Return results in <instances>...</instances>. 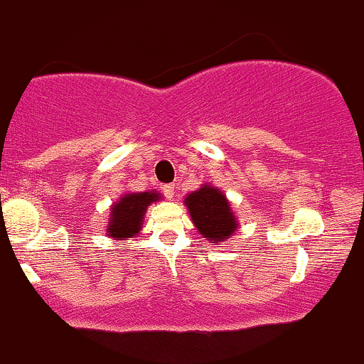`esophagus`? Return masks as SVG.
Segmentation results:
<instances>
[{
    "mask_svg": "<svg viewBox=\"0 0 364 364\" xmlns=\"http://www.w3.org/2000/svg\"><path fill=\"white\" fill-rule=\"evenodd\" d=\"M164 194L168 199H175V196H177V191H175L173 183H166V186H164Z\"/></svg>",
    "mask_w": 364,
    "mask_h": 364,
    "instance_id": "esophagus-1",
    "label": "esophagus"
}]
</instances>
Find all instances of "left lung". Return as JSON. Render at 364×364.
<instances>
[{"mask_svg": "<svg viewBox=\"0 0 364 364\" xmlns=\"http://www.w3.org/2000/svg\"><path fill=\"white\" fill-rule=\"evenodd\" d=\"M183 204L189 209L191 220L198 232L211 245L228 240L238 228V220L230 200L211 183H203L200 189L187 194Z\"/></svg>", "mask_w": 364, "mask_h": 364, "instance_id": "1", "label": "left lung"}]
</instances>
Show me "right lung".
<instances>
[{
  "instance_id": "right-lung-1",
  "label": "right lung",
  "mask_w": 364,
  "mask_h": 364,
  "mask_svg": "<svg viewBox=\"0 0 364 364\" xmlns=\"http://www.w3.org/2000/svg\"><path fill=\"white\" fill-rule=\"evenodd\" d=\"M164 196L158 191L146 192H127L122 194L110 206L109 225L105 226L107 235L114 240H129L139 235L143 228L144 215L149 204L160 200Z\"/></svg>"
}]
</instances>
